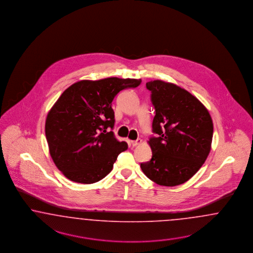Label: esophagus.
<instances>
[{
	"label": "esophagus",
	"mask_w": 253,
	"mask_h": 253,
	"mask_svg": "<svg viewBox=\"0 0 253 253\" xmlns=\"http://www.w3.org/2000/svg\"><path fill=\"white\" fill-rule=\"evenodd\" d=\"M141 142V139H137V140H135V141H131V145L132 146V147H135V146L139 145Z\"/></svg>",
	"instance_id": "esophagus-1"
}]
</instances>
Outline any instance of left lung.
Here are the masks:
<instances>
[{"mask_svg":"<svg viewBox=\"0 0 253 253\" xmlns=\"http://www.w3.org/2000/svg\"><path fill=\"white\" fill-rule=\"evenodd\" d=\"M146 86L152 92V131L158 136L148 141L152 159L140 168L159 185L182 184L198 172L210 153L212 118L202 101L175 84L154 80Z\"/></svg>","mask_w":253,"mask_h":253,"instance_id":"obj_1","label":"left lung"}]
</instances>
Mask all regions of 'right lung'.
Returning <instances> with one entry per match:
<instances>
[{
  "label": "right lung",
  "instance_id": "1",
  "mask_svg": "<svg viewBox=\"0 0 253 253\" xmlns=\"http://www.w3.org/2000/svg\"><path fill=\"white\" fill-rule=\"evenodd\" d=\"M141 79L82 80L62 93L48 113L45 134L51 159L72 182H99L113 169L118 155L128 149L108 131L115 124L112 101Z\"/></svg>",
  "mask_w": 253,
  "mask_h": 253
}]
</instances>
